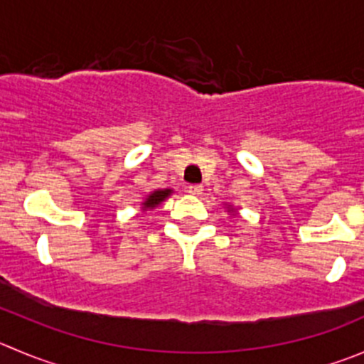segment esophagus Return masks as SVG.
I'll return each instance as SVG.
<instances>
[{
    "label": "esophagus",
    "mask_w": 364,
    "mask_h": 364,
    "mask_svg": "<svg viewBox=\"0 0 364 364\" xmlns=\"http://www.w3.org/2000/svg\"><path fill=\"white\" fill-rule=\"evenodd\" d=\"M186 191H188L189 195H193V196H200L203 193V188H202V186H198V184H191V186H188V188H186Z\"/></svg>",
    "instance_id": "34e87169"
}]
</instances>
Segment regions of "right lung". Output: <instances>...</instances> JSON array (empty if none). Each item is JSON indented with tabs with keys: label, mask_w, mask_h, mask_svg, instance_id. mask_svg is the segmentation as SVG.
I'll list each match as a JSON object with an SVG mask.
<instances>
[{
	"label": "right lung",
	"mask_w": 364,
	"mask_h": 364,
	"mask_svg": "<svg viewBox=\"0 0 364 364\" xmlns=\"http://www.w3.org/2000/svg\"><path fill=\"white\" fill-rule=\"evenodd\" d=\"M173 189H157L151 195H148V198L143 202V210L146 209H155L161 202H164L169 195H171Z\"/></svg>",
	"instance_id": "right-lung-1"
}]
</instances>
